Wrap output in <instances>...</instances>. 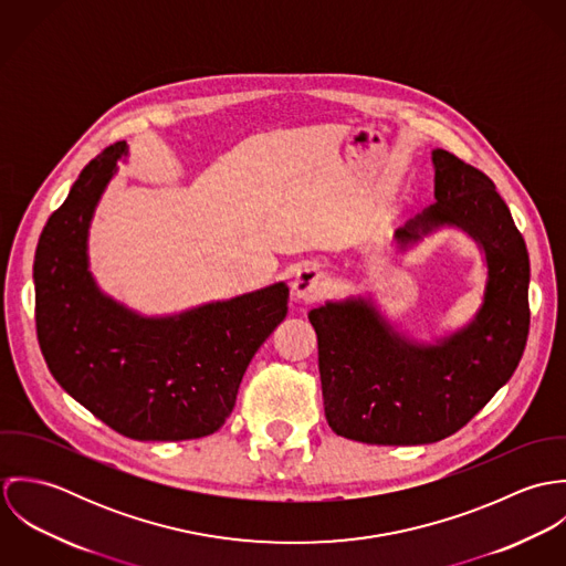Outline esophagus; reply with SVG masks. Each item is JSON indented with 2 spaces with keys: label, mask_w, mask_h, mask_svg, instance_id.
I'll list each match as a JSON object with an SVG mask.
<instances>
[{
  "label": "esophagus",
  "mask_w": 566,
  "mask_h": 566,
  "mask_svg": "<svg viewBox=\"0 0 566 566\" xmlns=\"http://www.w3.org/2000/svg\"><path fill=\"white\" fill-rule=\"evenodd\" d=\"M326 281H324L323 270H318L316 265H305L296 272V279L292 283V294L296 301L303 303H314L324 294Z\"/></svg>",
  "instance_id": "34e87169"
}]
</instances>
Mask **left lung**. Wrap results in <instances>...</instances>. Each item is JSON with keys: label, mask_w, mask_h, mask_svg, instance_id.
<instances>
[{"label": "left lung", "mask_w": 566, "mask_h": 566, "mask_svg": "<svg viewBox=\"0 0 566 566\" xmlns=\"http://www.w3.org/2000/svg\"><path fill=\"white\" fill-rule=\"evenodd\" d=\"M436 205L397 231L401 248L440 227L482 245L484 305L442 342L411 344L364 298L310 312L328 427L366 444H429L462 429L514 375L530 333V256L494 182L433 150Z\"/></svg>", "instance_id": "8db88e82"}]
</instances>
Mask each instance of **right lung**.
<instances>
[{
  "mask_svg": "<svg viewBox=\"0 0 566 566\" xmlns=\"http://www.w3.org/2000/svg\"><path fill=\"white\" fill-rule=\"evenodd\" d=\"M126 153L117 142L88 163L39 238V346L63 390L117 433L202 438L231 416L250 359L287 314L290 290L274 283L169 318H144L104 296L88 272L86 233Z\"/></svg>",
  "mask_w": 566,
  "mask_h": 566,
  "instance_id": "1",
  "label": "right lung"
}]
</instances>
